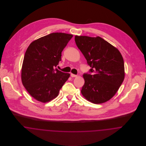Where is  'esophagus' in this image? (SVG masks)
Segmentation results:
<instances>
[{
  "instance_id": "obj_1",
  "label": "esophagus",
  "mask_w": 146,
  "mask_h": 146,
  "mask_svg": "<svg viewBox=\"0 0 146 146\" xmlns=\"http://www.w3.org/2000/svg\"><path fill=\"white\" fill-rule=\"evenodd\" d=\"M70 76H72V77H76L77 76H76V75H75V74H74L71 73V74H70Z\"/></svg>"
}]
</instances>
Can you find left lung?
I'll return each instance as SVG.
<instances>
[{"label": "left lung", "instance_id": "8db88e82", "mask_svg": "<svg viewBox=\"0 0 146 146\" xmlns=\"http://www.w3.org/2000/svg\"><path fill=\"white\" fill-rule=\"evenodd\" d=\"M75 42L91 67L89 73L83 74L82 95L95 104L108 101L124 79V62L120 52L100 36L76 35Z\"/></svg>", "mask_w": 146, "mask_h": 146}]
</instances>
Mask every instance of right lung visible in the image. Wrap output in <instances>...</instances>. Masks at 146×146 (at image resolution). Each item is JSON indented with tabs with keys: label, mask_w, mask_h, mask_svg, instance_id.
<instances>
[{
	"label": "right lung",
	"mask_w": 146,
	"mask_h": 146,
	"mask_svg": "<svg viewBox=\"0 0 146 146\" xmlns=\"http://www.w3.org/2000/svg\"><path fill=\"white\" fill-rule=\"evenodd\" d=\"M73 35L52 33L31 43L22 67V82L35 100L47 102L57 97L70 74L56 67L61 61V53Z\"/></svg>",
	"instance_id": "add662e5"
}]
</instances>
